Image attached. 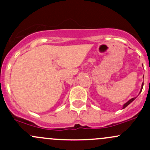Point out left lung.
<instances>
[{
	"instance_id": "obj_1",
	"label": "left lung",
	"mask_w": 150,
	"mask_h": 150,
	"mask_svg": "<svg viewBox=\"0 0 150 150\" xmlns=\"http://www.w3.org/2000/svg\"><path fill=\"white\" fill-rule=\"evenodd\" d=\"M143 86H144V83H142V88H141V91H140L139 93H141V92H142V88H143ZM136 98H137V97H134V98H132V99H130V100H129V101H128V102H126V103H125V104H123V106H122V109L125 108V107H127V106H128V104H131V102H133V101H134V99H136Z\"/></svg>"
}]
</instances>
